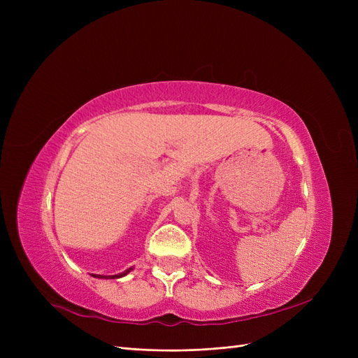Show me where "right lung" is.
<instances>
[{"label": "right lung", "mask_w": 358, "mask_h": 358, "mask_svg": "<svg viewBox=\"0 0 358 358\" xmlns=\"http://www.w3.org/2000/svg\"><path fill=\"white\" fill-rule=\"evenodd\" d=\"M131 267H129V268H127L125 270V272H122V273H119V275H112V276H101V275H96L95 278H106V279H116V278H122V276H125L127 273H129V272H131Z\"/></svg>", "instance_id": "add662e5"}]
</instances>
